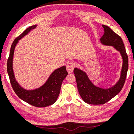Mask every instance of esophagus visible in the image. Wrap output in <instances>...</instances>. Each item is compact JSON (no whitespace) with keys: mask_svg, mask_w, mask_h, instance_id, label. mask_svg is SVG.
Wrapping results in <instances>:
<instances>
[{"mask_svg":"<svg viewBox=\"0 0 134 134\" xmlns=\"http://www.w3.org/2000/svg\"><path fill=\"white\" fill-rule=\"evenodd\" d=\"M74 64L72 62H69L66 65V69L69 73H72L74 70Z\"/></svg>","mask_w":134,"mask_h":134,"instance_id":"34e87169","label":"esophagus"}]
</instances>
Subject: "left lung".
Masks as SVG:
<instances>
[{"instance_id": "left-lung-1", "label": "left lung", "mask_w": 134, "mask_h": 134, "mask_svg": "<svg viewBox=\"0 0 134 134\" xmlns=\"http://www.w3.org/2000/svg\"><path fill=\"white\" fill-rule=\"evenodd\" d=\"M102 26L104 34L99 40V42L103 45L113 47L119 52L122 58V67L118 81L113 86L108 88L94 85L88 77L86 72L75 67L74 73L80 96L84 102L91 104H104L117 95L124 86L129 68L128 56L121 37L107 26L103 24Z\"/></svg>"}]
</instances>
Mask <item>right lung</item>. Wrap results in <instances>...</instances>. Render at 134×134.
Returning a JSON list of instances; mask_svg holds the SVG:
<instances>
[{
    "mask_svg": "<svg viewBox=\"0 0 134 134\" xmlns=\"http://www.w3.org/2000/svg\"><path fill=\"white\" fill-rule=\"evenodd\" d=\"M36 27L37 25L29 27L13 41L7 60V69L12 87L19 98L34 107H46L55 103L57 99L60 91L62 83L68 74L65 66L64 65L53 70L42 86L34 90H26L21 86L16 81L13 70V58L15 48L20 40Z\"/></svg>",
    "mask_w": 134,
    "mask_h": 134,
    "instance_id": "right-lung-1",
    "label": "right lung"
}]
</instances>
